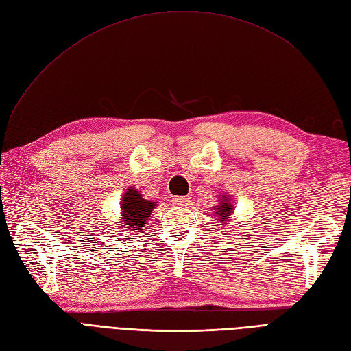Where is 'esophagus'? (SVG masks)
I'll return each instance as SVG.
<instances>
[{"mask_svg":"<svg viewBox=\"0 0 351 351\" xmlns=\"http://www.w3.org/2000/svg\"><path fill=\"white\" fill-rule=\"evenodd\" d=\"M173 204L176 206H187L190 204V197H174Z\"/></svg>","mask_w":351,"mask_h":351,"instance_id":"esophagus-1","label":"esophagus"}]
</instances>
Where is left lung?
I'll return each mask as SVG.
<instances>
[{"mask_svg": "<svg viewBox=\"0 0 351 351\" xmlns=\"http://www.w3.org/2000/svg\"><path fill=\"white\" fill-rule=\"evenodd\" d=\"M212 210H214L215 215L218 217L219 226H224V222H230L232 219V212H234V204H232L230 195H221L219 204L212 208Z\"/></svg>", "mask_w": 351, "mask_h": 351, "instance_id": "8db88e82", "label": "left lung"}]
</instances>
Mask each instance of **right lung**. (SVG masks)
Listing matches in <instances>:
<instances>
[{
    "label": "right lung",
    "instance_id": "right-lung-1",
    "mask_svg": "<svg viewBox=\"0 0 351 351\" xmlns=\"http://www.w3.org/2000/svg\"><path fill=\"white\" fill-rule=\"evenodd\" d=\"M155 206H156V202L145 199L141 193V190L129 187L125 190V193L123 195L120 202L121 221L115 227H121L123 231H130V232L142 231Z\"/></svg>",
    "mask_w": 351,
    "mask_h": 351
}]
</instances>
